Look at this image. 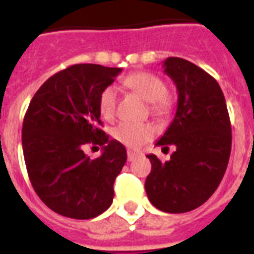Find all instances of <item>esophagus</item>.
<instances>
[{
    "instance_id": "obj_1",
    "label": "esophagus",
    "mask_w": 254,
    "mask_h": 254,
    "mask_svg": "<svg viewBox=\"0 0 254 254\" xmlns=\"http://www.w3.org/2000/svg\"><path fill=\"white\" fill-rule=\"evenodd\" d=\"M138 157V153H135V151L127 150V161H133Z\"/></svg>"
}]
</instances>
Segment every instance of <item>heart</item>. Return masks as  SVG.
Segmentation results:
<instances>
[{
	"label": "heart",
	"mask_w": 254,
	"mask_h": 254,
	"mask_svg": "<svg viewBox=\"0 0 254 254\" xmlns=\"http://www.w3.org/2000/svg\"><path fill=\"white\" fill-rule=\"evenodd\" d=\"M124 85L149 103L151 115L166 116L173 108V97L159 76L150 72H135L124 79ZM117 104V92L113 87L104 88L99 97V111L105 120L113 119ZM154 127L150 124L121 123L112 130L116 141L131 149H138L154 137Z\"/></svg>",
	"instance_id": "heart-1"
}]
</instances>
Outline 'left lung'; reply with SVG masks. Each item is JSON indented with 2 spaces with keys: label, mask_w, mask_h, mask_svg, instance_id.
I'll list each match as a JSON object with an SVG mask.
<instances>
[{
  "label": "left lung",
  "mask_w": 254,
  "mask_h": 254,
  "mask_svg": "<svg viewBox=\"0 0 254 254\" xmlns=\"http://www.w3.org/2000/svg\"><path fill=\"white\" fill-rule=\"evenodd\" d=\"M165 73L178 89L177 113L157 146H175L170 161L154 154L145 182L155 208L183 213L200 207L220 185L228 166L232 133L220 85L204 69L182 58H167Z\"/></svg>",
  "instance_id": "obj_1"
}]
</instances>
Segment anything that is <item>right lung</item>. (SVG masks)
<instances>
[{
    "label": "right lung",
    "mask_w": 254,
    "mask_h": 254,
    "mask_svg": "<svg viewBox=\"0 0 254 254\" xmlns=\"http://www.w3.org/2000/svg\"><path fill=\"white\" fill-rule=\"evenodd\" d=\"M121 71L71 65L47 79L30 101L22 127L26 169L38 196L62 216L92 219L113 201L127 149L100 129L99 97ZM87 143L103 146L99 159L85 154Z\"/></svg>",
    "instance_id": "add662e5"
}]
</instances>
